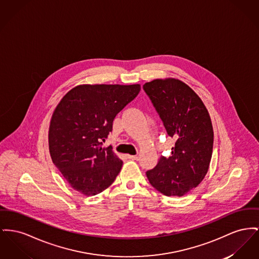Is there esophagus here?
<instances>
[{
	"instance_id": "esophagus-1",
	"label": "esophagus",
	"mask_w": 259,
	"mask_h": 259,
	"mask_svg": "<svg viewBox=\"0 0 259 259\" xmlns=\"http://www.w3.org/2000/svg\"><path fill=\"white\" fill-rule=\"evenodd\" d=\"M127 157L129 158V159H132V160H138V155H130V154H128L127 155Z\"/></svg>"
}]
</instances>
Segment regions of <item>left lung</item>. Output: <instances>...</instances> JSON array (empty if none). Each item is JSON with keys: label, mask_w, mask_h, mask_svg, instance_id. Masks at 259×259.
Wrapping results in <instances>:
<instances>
[{"label": "left lung", "mask_w": 259, "mask_h": 259, "mask_svg": "<svg viewBox=\"0 0 259 259\" xmlns=\"http://www.w3.org/2000/svg\"><path fill=\"white\" fill-rule=\"evenodd\" d=\"M170 137L171 156H161L147 171L152 187L167 197H183L205 177L213 149L209 113L195 91L175 78L154 79L143 86Z\"/></svg>", "instance_id": "8db88e82"}]
</instances>
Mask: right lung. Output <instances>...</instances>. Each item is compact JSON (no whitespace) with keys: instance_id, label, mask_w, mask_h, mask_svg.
Listing matches in <instances>:
<instances>
[{"instance_id":"obj_1","label":"right lung","mask_w":259,"mask_h":259,"mask_svg":"<svg viewBox=\"0 0 259 259\" xmlns=\"http://www.w3.org/2000/svg\"><path fill=\"white\" fill-rule=\"evenodd\" d=\"M140 84H83L67 92L49 127V150L61 175L77 192L95 196L120 172L112 147L103 148L116 114L137 97Z\"/></svg>"}]
</instances>
